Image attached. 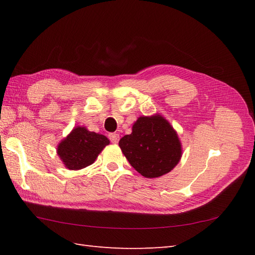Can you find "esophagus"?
I'll use <instances>...</instances> for the list:
<instances>
[{
    "label": "esophagus",
    "mask_w": 255,
    "mask_h": 255,
    "mask_svg": "<svg viewBox=\"0 0 255 255\" xmlns=\"http://www.w3.org/2000/svg\"><path fill=\"white\" fill-rule=\"evenodd\" d=\"M109 137H110L111 142L113 144H117L119 142V139H120V135L117 133H111V134H109Z\"/></svg>",
    "instance_id": "1"
}]
</instances>
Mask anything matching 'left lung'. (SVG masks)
Returning <instances> with one entry per match:
<instances>
[{
	"instance_id": "obj_1",
	"label": "left lung",
	"mask_w": 255,
	"mask_h": 255,
	"mask_svg": "<svg viewBox=\"0 0 255 255\" xmlns=\"http://www.w3.org/2000/svg\"><path fill=\"white\" fill-rule=\"evenodd\" d=\"M119 146L132 167L146 178L169 173L183 152L177 132L160 114L139 117Z\"/></svg>"
}]
</instances>
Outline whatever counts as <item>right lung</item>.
Returning <instances> with one entry per match:
<instances>
[{"label":"right lung","instance_id":"obj_1","mask_svg":"<svg viewBox=\"0 0 255 255\" xmlns=\"http://www.w3.org/2000/svg\"><path fill=\"white\" fill-rule=\"evenodd\" d=\"M110 144L105 135L77 127L58 144L57 154L68 169L77 170L95 163L98 155Z\"/></svg>","mask_w":255,"mask_h":255}]
</instances>
